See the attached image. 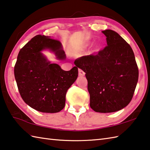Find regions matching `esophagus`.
I'll return each mask as SVG.
<instances>
[{
	"instance_id": "34e87169",
	"label": "esophagus",
	"mask_w": 150,
	"mask_h": 150,
	"mask_svg": "<svg viewBox=\"0 0 150 150\" xmlns=\"http://www.w3.org/2000/svg\"><path fill=\"white\" fill-rule=\"evenodd\" d=\"M78 72H79V74H78L79 76H83L85 74V73L83 71H82V70H81V69H79Z\"/></svg>"
}]
</instances>
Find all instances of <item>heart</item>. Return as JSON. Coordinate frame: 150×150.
I'll return each instance as SVG.
<instances>
[{
    "label": "heart",
    "instance_id": "1",
    "mask_svg": "<svg viewBox=\"0 0 150 150\" xmlns=\"http://www.w3.org/2000/svg\"><path fill=\"white\" fill-rule=\"evenodd\" d=\"M87 46H88V45H86V46H85L84 48H86V47H87ZM99 49H100V47H98V46H96V47L95 48H94V51H98Z\"/></svg>",
    "mask_w": 150,
    "mask_h": 150
}]
</instances>
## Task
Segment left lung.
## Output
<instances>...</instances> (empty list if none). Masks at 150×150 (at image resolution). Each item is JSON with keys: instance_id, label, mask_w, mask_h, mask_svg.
Instances as JSON below:
<instances>
[{"instance_id": "1", "label": "left lung", "mask_w": 150, "mask_h": 150, "mask_svg": "<svg viewBox=\"0 0 150 150\" xmlns=\"http://www.w3.org/2000/svg\"><path fill=\"white\" fill-rule=\"evenodd\" d=\"M102 33L108 46L95 56L78 58L74 64L86 73L91 108L107 113L129 104L138 82L139 69L130 45L113 30Z\"/></svg>"}]
</instances>
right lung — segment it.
Instances as JSON below:
<instances>
[{
	"label": "right lung",
	"mask_w": 150,
	"mask_h": 150,
	"mask_svg": "<svg viewBox=\"0 0 150 150\" xmlns=\"http://www.w3.org/2000/svg\"><path fill=\"white\" fill-rule=\"evenodd\" d=\"M48 50L59 60L66 56L60 41L38 35L19 51L14 67L15 78L24 102L42 112L54 113L64 108L67 90L74 83L78 69L65 71L51 63L42 52Z\"/></svg>",
	"instance_id": "add662e5"
}]
</instances>
